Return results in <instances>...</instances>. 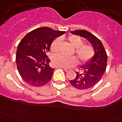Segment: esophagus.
Here are the masks:
<instances>
[{"instance_id": "esophagus-1", "label": "esophagus", "mask_w": 122, "mask_h": 122, "mask_svg": "<svg viewBox=\"0 0 122 122\" xmlns=\"http://www.w3.org/2000/svg\"><path fill=\"white\" fill-rule=\"evenodd\" d=\"M63 68H64V70L65 71H66V72H68V71L70 70V68H65V67H64Z\"/></svg>"}]
</instances>
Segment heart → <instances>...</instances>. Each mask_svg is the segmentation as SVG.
Instances as JSON below:
<instances>
[{
	"label": "heart",
	"mask_w": 122,
	"mask_h": 122,
	"mask_svg": "<svg viewBox=\"0 0 122 122\" xmlns=\"http://www.w3.org/2000/svg\"><path fill=\"white\" fill-rule=\"evenodd\" d=\"M68 42L76 48V54L81 62H85L89 61L94 55V50L89 45L83 44V41L80 37L77 35H71L68 36ZM60 39L56 38L54 41L51 46L52 52H56L58 51ZM78 62L77 58L75 56H67L62 54H57L52 57V63L57 67L70 68L77 65Z\"/></svg>",
	"instance_id": "obj_1"
}]
</instances>
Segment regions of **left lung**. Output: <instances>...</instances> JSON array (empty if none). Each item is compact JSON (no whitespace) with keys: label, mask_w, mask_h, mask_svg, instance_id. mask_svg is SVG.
I'll return each instance as SVG.
<instances>
[{"label":"left lung","mask_w":122,"mask_h":122,"mask_svg":"<svg viewBox=\"0 0 122 122\" xmlns=\"http://www.w3.org/2000/svg\"><path fill=\"white\" fill-rule=\"evenodd\" d=\"M74 35L87 39L92 45L94 54L93 57L76 72L75 79L70 80V84L77 89L85 90L95 86L102 78L106 71L107 55L103 44L99 38L86 30L71 31Z\"/></svg>","instance_id":"1"}]
</instances>
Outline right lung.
Returning <instances> with one entry per match:
<instances>
[{"mask_svg":"<svg viewBox=\"0 0 122 122\" xmlns=\"http://www.w3.org/2000/svg\"><path fill=\"white\" fill-rule=\"evenodd\" d=\"M65 33L41 27L30 31L20 41L16 62L18 72L25 83L40 87L50 82L55 69L49 66L50 60L46 54L54 39Z\"/></svg>","mask_w":122,"mask_h":122,"instance_id":"add662e5","label":"right lung"}]
</instances>
